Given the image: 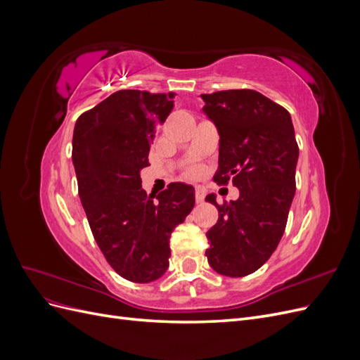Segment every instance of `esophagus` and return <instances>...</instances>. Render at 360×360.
Masks as SVG:
<instances>
[{"label":"esophagus","mask_w":360,"mask_h":360,"mask_svg":"<svg viewBox=\"0 0 360 360\" xmlns=\"http://www.w3.org/2000/svg\"><path fill=\"white\" fill-rule=\"evenodd\" d=\"M195 200H197V202H202L204 201V189L202 188L195 189Z\"/></svg>","instance_id":"1"}]
</instances>
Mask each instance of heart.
Returning a JSON list of instances; mask_svg holds the SVG:
<instances>
[{"label": "heart", "instance_id": "heart-1", "mask_svg": "<svg viewBox=\"0 0 360 360\" xmlns=\"http://www.w3.org/2000/svg\"><path fill=\"white\" fill-rule=\"evenodd\" d=\"M192 172H195V169H192Z\"/></svg>", "mask_w": 360, "mask_h": 360}]
</instances>
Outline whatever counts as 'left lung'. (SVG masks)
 <instances>
[{
    "label": "left lung",
    "mask_w": 360,
    "mask_h": 360,
    "mask_svg": "<svg viewBox=\"0 0 360 360\" xmlns=\"http://www.w3.org/2000/svg\"><path fill=\"white\" fill-rule=\"evenodd\" d=\"M204 114L219 134V167L213 180L233 181L236 201L216 205L219 219L207 231L209 264L219 275L254 274L275 252L296 192L299 147L290 112L254 90L201 94Z\"/></svg>",
    "instance_id": "8db88e82"
}]
</instances>
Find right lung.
Here are the masks:
<instances>
[{"label":"right lung","instance_id":"right-lung-1","mask_svg":"<svg viewBox=\"0 0 360 360\" xmlns=\"http://www.w3.org/2000/svg\"><path fill=\"white\" fill-rule=\"evenodd\" d=\"M172 97L120 90L81 114L73 130L72 159L94 240L117 274L138 284L165 274L171 233L195 205L191 184L169 183L156 198L141 186Z\"/></svg>","mask_w":360,"mask_h":360}]
</instances>
